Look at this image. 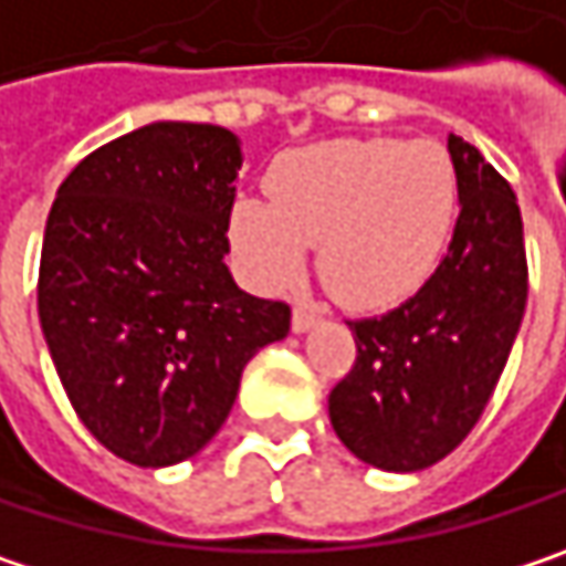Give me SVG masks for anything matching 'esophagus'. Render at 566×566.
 Instances as JSON below:
<instances>
[{"mask_svg":"<svg viewBox=\"0 0 566 566\" xmlns=\"http://www.w3.org/2000/svg\"><path fill=\"white\" fill-rule=\"evenodd\" d=\"M315 322H318V315H315L312 308H305V305H296V308H293V332H296V335L308 332Z\"/></svg>","mask_w":566,"mask_h":566,"instance_id":"34e87169","label":"esophagus"}]
</instances>
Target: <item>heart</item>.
Here are the masks:
<instances>
[{"label": "heart", "mask_w": 566, "mask_h": 566, "mask_svg": "<svg viewBox=\"0 0 566 566\" xmlns=\"http://www.w3.org/2000/svg\"><path fill=\"white\" fill-rule=\"evenodd\" d=\"M270 202L244 196L231 238L251 273L286 286L318 248L325 290L350 308H384L438 266L458 219V174L438 142L344 138L290 150L270 170Z\"/></svg>", "instance_id": "heart-1"}]
</instances>
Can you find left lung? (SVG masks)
Here are the masks:
<instances>
[{
	"instance_id": "obj_1",
	"label": "left lung",
	"mask_w": 566,
	"mask_h": 566,
	"mask_svg": "<svg viewBox=\"0 0 566 566\" xmlns=\"http://www.w3.org/2000/svg\"><path fill=\"white\" fill-rule=\"evenodd\" d=\"M461 216L424 286L386 315L347 322L350 374L328 396L332 428L364 464L412 473L448 458L500 384L528 300L522 212L483 154L451 135Z\"/></svg>"
}]
</instances>
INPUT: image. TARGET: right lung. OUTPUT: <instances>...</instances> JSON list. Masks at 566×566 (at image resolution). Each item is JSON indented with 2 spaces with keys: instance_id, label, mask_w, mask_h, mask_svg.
<instances>
[{
  "instance_id": "add662e5",
  "label": "right lung",
  "mask_w": 566,
  "mask_h": 566,
  "mask_svg": "<svg viewBox=\"0 0 566 566\" xmlns=\"http://www.w3.org/2000/svg\"><path fill=\"white\" fill-rule=\"evenodd\" d=\"M241 160L228 128L154 122L83 157L51 206L41 332L80 422L128 464L202 451L248 360L290 332V305L224 266Z\"/></svg>"
}]
</instances>
